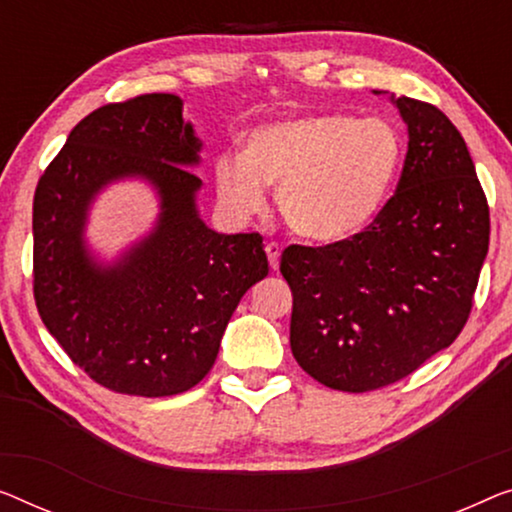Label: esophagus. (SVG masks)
<instances>
[{"instance_id":"34e87169","label":"esophagus","mask_w":512,"mask_h":512,"mask_svg":"<svg viewBox=\"0 0 512 512\" xmlns=\"http://www.w3.org/2000/svg\"><path fill=\"white\" fill-rule=\"evenodd\" d=\"M266 257H269L271 269H273V271H278V266H280V246H278L276 241H269V243H266Z\"/></svg>"}]
</instances>
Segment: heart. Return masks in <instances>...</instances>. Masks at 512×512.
I'll use <instances>...</instances> for the list:
<instances>
[{
    "instance_id": "b5f03b06",
    "label": "heart",
    "mask_w": 512,
    "mask_h": 512,
    "mask_svg": "<svg viewBox=\"0 0 512 512\" xmlns=\"http://www.w3.org/2000/svg\"><path fill=\"white\" fill-rule=\"evenodd\" d=\"M402 158V133L388 119L303 114L259 124L241 156H218L216 190L225 211L243 220L266 207V186H278L289 230L312 243H338L386 207Z\"/></svg>"
}]
</instances>
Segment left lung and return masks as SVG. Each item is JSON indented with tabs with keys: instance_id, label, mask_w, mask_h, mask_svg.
<instances>
[{
	"instance_id": "1",
	"label": "left lung",
	"mask_w": 512,
	"mask_h": 512,
	"mask_svg": "<svg viewBox=\"0 0 512 512\" xmlns=\"http://www.w3.org/2000/svg\"><path fill=\"white\" fill-rule=\"evenodd\" d=\"M391 101L409 133L395 195L352 239L289 246L280 259L294 296L292 354L335 391L388 386L453 345L490 246V209L460 131L430 103Z\"/></svg>"
}]
</instances>
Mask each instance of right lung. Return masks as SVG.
Masks as SVG:
<instances>
[{"instance_id": "obj_1", "label": "right lung", "mask_w": 512, "mask_h": 512, "mask_svg": "<svg viewBox=\"0 0 512 512\" xmlns=\"http://www.w3.org/2000/svg\"><path fill=\"white\" fill-rule=\"evenodd\" d=\"M202 140L174 94L94 110L38 179L34 299L71 361L110 391L165 398L193 388L216 361L241 296L266 278L262 236L218 234L200 218ZM142 178L159 220L114 263L86 246L90 202L114 180Z\"/></svg>"}]
</instances>
